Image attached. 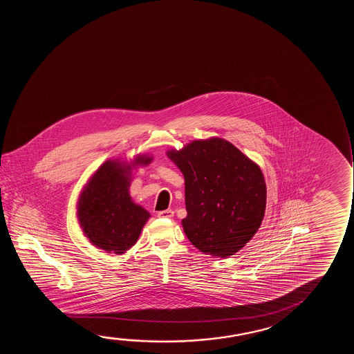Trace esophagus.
Returning a JSON list of instances; mask_svg holds the SVG:
<instances>
[{"mask_svg": "<svg viewBox=\"0 0 354 354\" xmlns=\"http://www.w3.org/2000/svg\"><path fill=\"white\" fill-rule=\"evenodd\" d=\"M173 215H174V212H173L171 209H167V210H163V212H158V214H157V216H158V218H173Z\"/></svg>", "mask_w": 354, "mask_h": 354, "instance_id": "1", "label": "esophagus"}]
</instances>
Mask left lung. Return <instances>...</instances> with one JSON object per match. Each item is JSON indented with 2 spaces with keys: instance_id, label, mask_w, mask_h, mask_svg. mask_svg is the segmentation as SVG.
<instances>
[{
  "instance_id": "left-lung-1",
  "label": "left lung",
  "mask_w": 354,
  "mask_h": 354,
  "mask_svg": "<svg viewBox=\"0 0 354 354\" xmlns=\"http://www.w3.org/2000/svg\"><path fill=\"white\" fill-rule=\"evenodd\" d=\"M185 178L189 242L204 254L227 257L257 233L266 208V184L259 165L231 142L212 138L168 151Z\"/></svg>"
}]
</instances>
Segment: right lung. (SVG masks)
Returning <instances> with one entry per match:
<instances>
[{
	"mask_svg": "<svg viewBox=\"0 0 354 354\" xmlns=\"http://www.w3.org/2000/svg\"><path fill=\"white\" fill-rule=\"evenodd\" d=\"M151 157L140 156L136 163L149 165ZM131 165L107 160L95 171L78 202V220L84 234L95 245L123 254L136 244L150 214L131 201Z\"/></svg>",
	"mask_w": 354,
	"mask_h": 354,
	"instance_id": "right-lung-1",
	"label": "right lung"
}]
</instances>
